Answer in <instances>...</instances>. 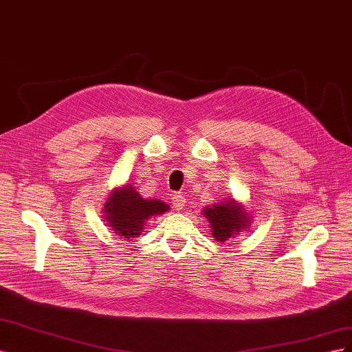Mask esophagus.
<instances>
[{"label": "esophagus", "mask_w": 352, "mask_h": 352, "mask_svg": "<svg viewBox=\"0 0 352 352\" xmlns=\"http://www.w3.org/2000/svg\"><path fill=\"white\" fill-rule=\"evenodd\" d=\"M172 204H173L175 210L180 211L185 206V197L182 194H175L173 198H172Z\"/></svg>", "instance_id": "34e87169"}]
</instances>
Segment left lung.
<instances>
[{
  "instance_id": "8db88e82",
  "label": "left lung",
  "mask_w": 352,
  "mask_h": 352,
  "mask_svg": "<svg viewBox=\"0 0 352 352\" xmlns=\"http://www.w3.org/2000/svg\"><path fill=\"white\" fill-rule=\"evenodd\" d=\"M202 214L210 223L211 235L217 242L235 238L242 229L250 228L251 221L243 206L233 198H228L212 207H206Z\"/></svg>"
}]
</instances>
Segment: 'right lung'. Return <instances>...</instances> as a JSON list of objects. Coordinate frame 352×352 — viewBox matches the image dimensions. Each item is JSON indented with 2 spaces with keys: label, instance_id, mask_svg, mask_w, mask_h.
<instances>
[{
  "label": "right lung",
  "instance_id": "add662e5",
  "mask_svg": "<svg viewBox=\"0 0 352 352\" xmlns=\"http://www.w3.org/2000/svg\"><path fill=\"white\" fill-rule=\"evenodd\" d=\"M166 202L155 198H144L132 185L114 189L104 207V219L113 233L127 241L142 233L148 219L168 211Z\"/></svg>",
  "mask_w": 352,
  "mask_h": 352
}]
</instances>
